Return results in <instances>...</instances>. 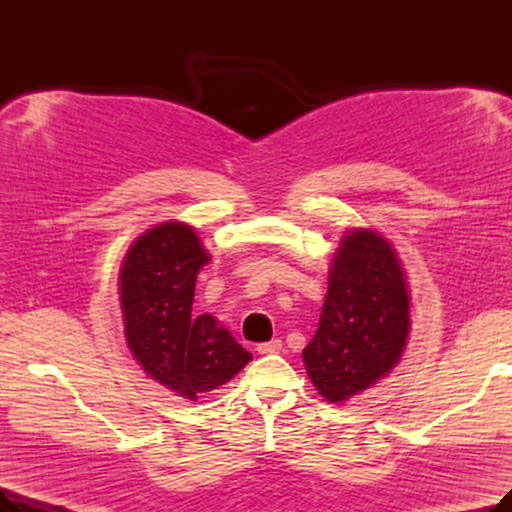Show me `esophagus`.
<instances>
[{
	"label": "esophagus",
	"mask_w": 512,
	"mask_h": 512,
	"mask_svg": "<svg viewBox=\"0 0 512 512\" xmlns=\"http://www.w3.org/2000/svg\"><path fill=\"white\" fill-rule=\"evenodd\" d=\"M278 351H282V340H270V342H263L257 346L259 355H272Z\"/></svg>",
	"instance_id": "obj_1"
}]
</instances>
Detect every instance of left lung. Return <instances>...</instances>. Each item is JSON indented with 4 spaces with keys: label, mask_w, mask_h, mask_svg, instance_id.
<instances>
[{
    "label": "left lung",
    "mask_w": 512,
    "mask_h": 512,
    "mask_svg": "<svg viewBox=\"0 0 512 512\" xmlns=\"http://www.w3.org/2000/svg\"><path fill=\"white\" fill-rule=\"evenodd\" d=\"M407 272L375 228H348L332 255L328 294L303 363L315 390L344 405L400 363L411 332Z\"/></svg>",
    "instance_id": "left-lung-1"
}]
</instances>
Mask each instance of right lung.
<instances>
[{
    "instance_id": "add662e5",
    "label": "right lung",
    "mask_w": 512,
    "mask_h": 512,
    "mask_svg": "<svg viewBox=\"0 0 512 512\" xmlns=\"http://www.w3.org/2000/svg\"><path fill=\"white\" fill-rule=\"evenodd\" d=\"M209 259L193 226L168 220L132 242L118 276L134 361L147 378L193 402L253 359L213 315H191L197 274Z\"/></svg>"
}]
</instances>
